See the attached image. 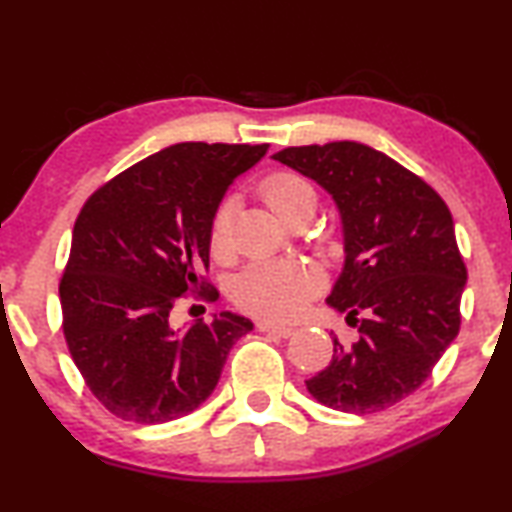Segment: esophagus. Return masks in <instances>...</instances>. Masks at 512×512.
I'll list each match as a JSON object with an SVG mask.
<instances>
[{
  "label": "esophagus",
  "instance_id": "34e87169",
  "mask_svg": "<svg viewBox=\"0 0 512 512\" xmlns=\"http://www.w3.org/2000/svg\"><path fill=\"white\" fill-rule=\"evenodd\" d=\"M259 331H266V334H273L278 338H290L294 334L292 327H278V325H271V322H259Z\"/></svg>",
  "mask_w": 512,
  "mask_h": 512
}]
</instances>
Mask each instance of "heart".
Segmentation results:
<instances>
[{"instance_id": "b5f03b06", "label": "heart", "mask_w": 512, "mask_h": 512, "mask_svg": "<svg viewBox=\"0 0 512 512\" xmlns=\"http://www.w3.org/2000/svg\"><path fill=\"white\" fill-rule=\"evenodd\" d=\"M259 194L283 222H290L297 215H313L318 206V192L313 183L294 171H273L259 183ZM208 241H211V253L218 259L232 253V201L229 199L215 208ZM320 287V273L311 266L262 259L250 264L236 278L234 301L255 318L285 322L304 313L308 301L320 292Z\"/></svg>"}]
</instances>
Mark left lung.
<instances>
[{
  "label": "left lung",
  "mask_w": 512,
  "mask_h": 512,
  "mask_svg": "<svg viewBox=\"0 0 512 512\" xmlns=\"http://www.w3.org/2000/svg\"><path fill=\"white\" fill-rule=\"evenodd\" d=\"M273 160L334 197L345 266L327 304L348 313L359 338L306 387L334 410L369 415L413 394L462 325L466 264L450 208L413 171L364 143L292 146Z\"/></svg>",
  "instance_id": "left-lung-1"
}]
</instances>
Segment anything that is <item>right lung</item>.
I'll use <instances>...</instances> for the list:
<instances>
[{"label":"right lung","mask_w":512,"mask_h":512,"mask_svg":"<svg viewBox=\"0 0 512 512\" xmlns=\"http://www.w3.org/2000/svg\"><path fill=\"white\" fill-rule=\"evenodd\" d=\"M266 143L187 141L136 162L90 194L60 278L62 331L95 399L127 422L164 424L199 408L253 322L220 313L174 331L181 297L218 301L211 220Z\"/></svg>","instance_id":"obj_1"}]
</instances>
